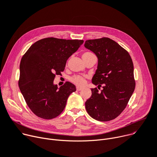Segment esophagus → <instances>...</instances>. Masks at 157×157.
<instances>
[{"mask_svg":"<svg viewBox=\"0 0 157 157\" xmlns=\"http://www.w3.org/2000/svg\"><path fill=\"white\" fill-rule=\"evenodd\" d=\"M76 90H77V91H81V90H82V88H79V87H77V88H76Z\"/></svg>","mask_w":157,"mask_h":157,"instance_id":"34e87169","label":"esophagus"}]
</instances>
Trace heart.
<instances>
[{
	"label": "heart",
	"instance_id": "1",
	"mask_svg": "<svg viewBox=\"0 0 157 157\" xmlns=\"http://www.w3.org/2000/svg\"><path fill=\"white\" fill-rule=\"evenodd\" d=\"M94 54L92 53V52H85L82 55V59H85L86 57H88L90 56H93ZM71 82H72L73 84H75L76 86L78 87H82L84 86L86 82V78L83 76H79V75H75L73 76L70 78Z\"/></svg>",
	"mask_w": 157,
	"mask_h": 157
}]
</instances>
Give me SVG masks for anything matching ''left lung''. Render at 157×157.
<instances>
[{
	"label": "left lung",
	"instance_id": "left-lung-1",
	"mask_svg": "<svg viewBox=\"0 0 157 157\" xmlns=\"http://www.w3.org/2000/svg\"><path fill=\"white\" fill-rule=\"evenodd\" d=\"M85 47L98 57V67L92 83L91 96L85 102L94 119L105 122L116 119L126 108L135 89L134 66L127 50L110 38L88 40Z\"/></svg>",
	"mask_w": 157,
	"mask_h": 157
}]
</instances>
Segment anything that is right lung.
<instances>
[{
  "mask_svg": "<svg viewBox=\"0 0 157 157\" xmlns=\"http://www.w3.org/2000/svg\"><path fill=\"white\" fill-rule=\"evenodd\" d=\"M83 42L82 40L45 38L36 41L23 56L18 85L28 107L36 116L52 119L64 110L76 86L67 81L58 88L54 80Z\"/></svg>",
  "mask_w": 157,
  "mask_h": 157,
  "instance_id": "obj_1",
  "label": "right lung"
}]
</instances>
